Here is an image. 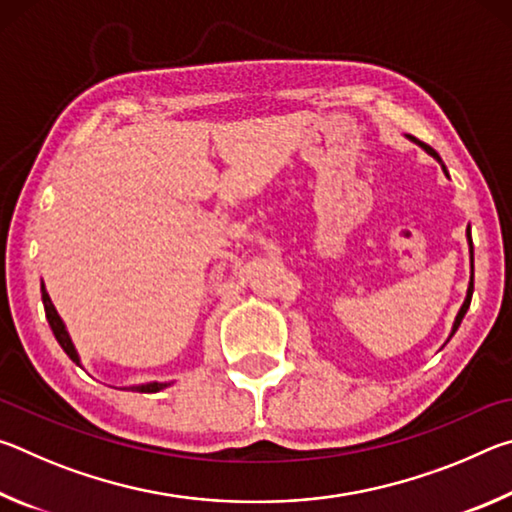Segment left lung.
Instances as JSON below:
<instances>
[{
	"label": "left lung",
	"instance_id": "obj_1",
	"mask_svg": "<svg viewBox=\"0 0 512 512\" xmlns=\"http://www.w3.org/2000/svg\"><path fill=\"white\" fill-rule=\"evenodd\" d=\"M411 142H415V144H420L424 151H427L433 160H438L440 162V167H443V171H445V176H449V171H447V167H445V162L440 160V155L431 149V146H427V144H422V142H418L415 140V137H409ZM465 237H467V246H470V284H467V293H465V300H463V305H461V309H458V314H456V318H454V325H452V332H449V339H452V336L456 334V329L461 327V320L465 318V314H467V309H470V302H472V293H474V244H472V230H470V225H467V232H465ZM447 339V341H449ZM445 341V343H447Z\"/></svg>",
	"mask_w": 512,
	"mask_h": 512
}]
</instances>
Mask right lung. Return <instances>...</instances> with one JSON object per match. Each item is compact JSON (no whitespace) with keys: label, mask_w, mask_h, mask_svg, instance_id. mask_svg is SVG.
Masks as SVG:
<instances>
[{"label":"right lung","mask_w":512,"mask_h":512,"mask_svg":"<svg viewBox=\"0 0 512 512\" xmlns=\"http://www.w3.org/2000/svg\"><path fill=\"white\" fill-rule=\"evenodd\" d=\"M40 293H42V305H45V314H47V320H49V327H51V332H54L56 341L60 343V348L65 350L67 357L72 359L76 366H81L79 350H76L72 336H69V332H67L65 320L58 316L54 302H51L49 293L45 289V282H40ZM171 384H173V381H146V384H135V386H124V388H128V391H137V393H158V391H162V388H167Z\"/></svg>","instance_id":"add662e5"}]
</instances>
